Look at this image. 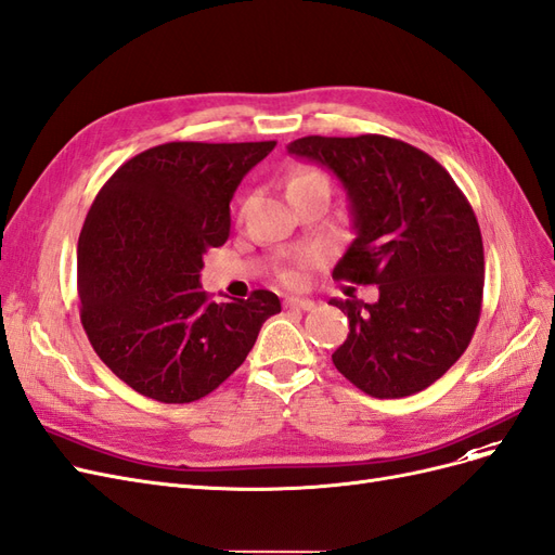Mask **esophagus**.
<instances>
[{"instance_id":"obj_1","label":"esophagus","mask_w":555,"mask_h":555,"mask_svg":"<svg viewBox=\"0 0 555 555\" xmlns=\"http://www.w3.org/2000/svg\"><path fill=\"white\" fill-rule=\"evenodd\" d=\"M314 300H310V298H287L284 300V308H289V310H304V312H310V310H314Z\"/></svg>"}]
</instances>
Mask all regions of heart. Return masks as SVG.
Returning a JSON list of instances; mask_svg holds the SVG:
<instances>
[{"instance_id":"obj_1","label":"heart","mask_w":555,"mask_h":555,"mask_svg":"<svg viewBox=\"0 0 555 555\" xmlns=\"http://www.w3.org/2000/svg\"><path fill=\"white\" fill-rule=\"evenodd\" d=\"M298 184H326V188H328V178L322 171H317V169H310V166H306V169H298L292 176L287 190L298 188ZM280 280L284 284H289V287H296V284H298V273L296 271H282Z\"/></svg>"}]
</instances>
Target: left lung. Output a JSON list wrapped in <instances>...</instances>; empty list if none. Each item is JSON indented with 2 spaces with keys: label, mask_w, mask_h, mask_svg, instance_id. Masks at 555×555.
Wrapping results in <instances>:
<instances>
[{
  "label": "left lung",
  "mask_w": 555,
  "mask_h": 555,
  "mask_svg": "<svg viewBox=\"0 0 555 555\" xmlns=\"http://www.w3.org/2000/svg\"><path fill=\"white\" fill-rule=\"evenodd\" d=\"M287 150L326 166L347 190L357 238L333 278L379 287L375 304L331 300L349 319L335 367L373 398L424 391L479 324L483 243L473 206L442 164L398 139L306 137Z\"/></svg>",
  "instance_id": "1"
}]
</instances>
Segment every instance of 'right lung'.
Here are the masks:
<instances>
[{"mask_svg": "<svg viewBox=\"0 0 555 555\" xmlns=\"http://www.w3.org/2000/svg\"><path fill=\"white\" fill-rule=\"evenodd\" d=\"M275 141H173L131 157L99 190L78 238L80 322L133 391L194 402L247 359L273 292L217 304L201 289L210 247L229 238V204Z\"/></svg>", "mask_w": 555, "mask_h": 555, "instance_id": "add662e5", "label": "right lung"}]
</instances>
